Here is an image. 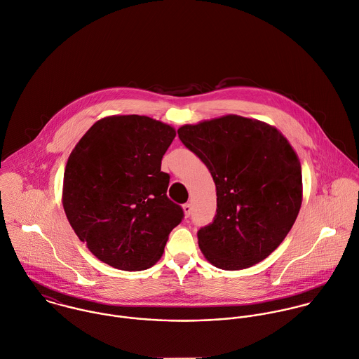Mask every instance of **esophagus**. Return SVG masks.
Returning <instances> with one entry per match:
<instances>
[{"label":"esophagus","instance_id":"esophagus-1","mask_svg":"<svg viewBox=\"0 0 359 359\" xmlns=\"http://www.w3.org/2000/svg\"><path fill=\"white\" fill-rule=\"evenodd\" d=\"M183 211H184V216L186 217H189V216L191 215V211H193V207H191V204H184L183 205Z\"/></svg>","mask_w":359,"mask_h":359}]
</instances>
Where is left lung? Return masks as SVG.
I'll return each instance as SVG.
<instances>
[{
  "label": "left lung",
  "mask_w": 359,
  "mask_h": 359,
  "mask_svg": "<svg viewBox=\"0 0 359 359\" xmlns=\"http://www.w3.org/2000/svg\"><path fill=\"white\" fill-rule=\"evenodd\" d=\"M177 135L215 182V217L197 233L204 257L224 271L264 261L301 208V163L292 147L276 128L238 115L184 125Z\"/></svg>",
  "instance_id": "1"
}]
</instances>
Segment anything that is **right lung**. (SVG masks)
I'll return each instance as SVG.
<instances>
[{
    "label": "right lung",
    "mask_w": 359,
    "mask_h": 359,
    "mask_svg": "<svg viewBox=\"0 0 359 359\" xmlns=\"http://www.w3.org/2000/svg\"><path fill=\"white\" fill-rule=\"evenodd\" d=\"M176 132L140 115L95 122L73 148L64 175L62 204L77 237L100 261L144 271L161 257L183 219L166 196L161 161Z\"/></svg>",
    "instance_id": "1"
}]
</instances>
